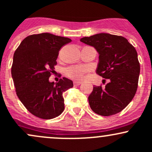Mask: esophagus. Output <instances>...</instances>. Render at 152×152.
<instances>
[{"label": "esophagus", "mask_w": 152, "mask_h": 152, "mask_svg": "<svg viewBox=\"0 0 152 152\" xmlns=\"http://www.w3.org/2000/svg\"><path fill=\"white\" fill-rule=\"evenodd\" d=\"M80 84H81V82L80 81H74V86H79Z\"/></svg>", "instance_id": "obj_1"}]
</instances>
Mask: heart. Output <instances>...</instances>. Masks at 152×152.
<instances>
[{
    "label": "heart",
    "mask_w": 152,
    "mask_h": 152,
    "mask_svg": "<svg viewBox=\"0 0 152 152\" xmlns=\"http://www.w3.org/2000/svg\"><path fill=\"white\" fill-rule=\"evenodd\" d=\"M86 71V68L82 66H72L66 69V73L69 77L73 79L79 80L83 77Z\"/></svg>",
    "instance_id": "b5f03b06"
}]
</instances>
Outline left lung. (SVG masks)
Instances as JSON below:
<instances>
[{
    "label": "left lung",
    "mask_w": 152,
    "mask_h": 152,
    "mask_svg": "<svg viewBox=\"0 0 152 152\" xmlns=\"http://www.w3.org/2000/svg\"><path fill=\"white\" fill-rule=\"evenodd\" d=\"M80 41L99 53L96 72L109 79L105 87L94 86L88 96L91 109L101 116H111L124 109L137 90L140 65L135 48L124 37L101 33Z\"/></svg>",
    "instance_id": "8db88e82"
}]
</instances>
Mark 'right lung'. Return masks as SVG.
I'll use <instances>...</instances> for the list:
<instances>
[{
	"label": "right lung",
	"mask_w": 152,
	"mask_h": 152,
	"mask_svg": "<svg viewBox=\"0 0 152 152\" xmlns=\"http://www.w3.org/2000/svg\"><path fill=\"white\" fill-rule=\"evenodd\" d=\"M71 41L69 38L43 33L24 38L15 50L11 75L16 94L38 118L50 119L64 111L63 93L74 86L73 81L64 77L54 83L49 77L61 48Z\"/></svg>",
	"instance_id": "obj_1"
}]
</instances>
